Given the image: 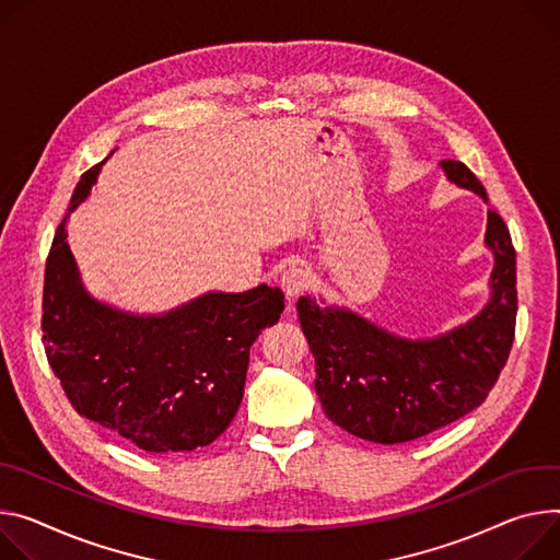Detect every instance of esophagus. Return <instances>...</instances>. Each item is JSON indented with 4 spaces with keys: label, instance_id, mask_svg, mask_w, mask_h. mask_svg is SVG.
Segmentation results:
<instances>
[{
    "label": "esophagus",
    "instance_id": "1",
    "mask_svg": "<svg viewBox=\"0 0 560 560\" xmlns=\"http://www.w3.org/2000/svg\"><path fill=\"white\" fill-rule=\"evenodd\" d=\"M279 283H281V290H283V294H285L288 299H296L299 294H303V290L308 288L311 275H308V270L290 266V268L283 270Z\"/></svg>",
    "mask_w": 560,
    "mask_h": 560
}]
</instances>
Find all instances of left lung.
Returning <instances> with one entry per match:
<instances>
[{
  "instance_id": "1",
  "label": "left lung",
  "mask_w": 560,
  "mask_h": 560,
  "mask_svg": "<svg viewBox=\"0 0 560 560\" xmlns=\"http://www.w3.org/2000/svg\"><path fill=\"white\" fill-rule=\"evenodd\" d=\"M444 176L489 202L460 161H440ZM485 245L493 254L489 301L444 335L409 339L343 306L301 296L296 313L315 358V390L330 422L369 442L418 440L465 418L487 399L510 358L516 330V249L489 210Z\"/></svg>"
}]
</instances>
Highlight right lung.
<instances>
[{
  "mask_svg": "<svg viewBox=\"0 0 560 560\" xmlns=\"http://www.w3.org/2000/svg\"><path fill=\"white\" fill-rule=\"evenodd\" d=\"M114 154V151H112ZM78 183L50 245L42 332L50 369L73 409L149 453L212 444L234 420L249 346L283 313V292H206L161 315L120 311L82 283L67 221L100 170Z\"/></svg>",
  "mask_w": 560,
  "mask_h": 560,
  "instance_id": "right-lung-1",
  "label": "right lung"
}]
</instances>
